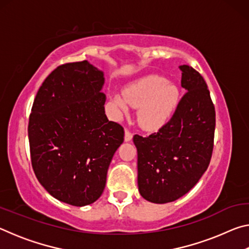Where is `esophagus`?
<instances>
[{
	"label": "esophagus",
	"instance_id": "1",
	"mask_svg": "<svg viewBox=\"0 0 249 249\" xmlns=\"http://www.w3.org/2000/svg\"><path fill=\"white\" fill-rule=\"evenodd\" d=\"M124 138H125V142H130V141H132V138H133V134L130 133L128 129H126L125 130V137Z\"/></svg>",
	"mask_w": 249,
	"mask_h": 249
}]
</instances>
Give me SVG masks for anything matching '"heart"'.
<instances>
[{
	"label": "heart",
	"mask_w": 249,
	"mask_h": 249,
	"mask_svg": "<svg viewBox=\"0 0 249 249\" xmlns=\"http://www.w3.org/2000/svg\"><path fill=\"white\" fill-rule=\"evenodd\" d=\"M179 90L175 84L159 75H148L128 86L124 98L113 96L120 113H127L129 104L138 107L137 121L142 128L158 129L167 123L179 102Z\"/></svg>",
	"instance_id": "1"
}]
</instances>
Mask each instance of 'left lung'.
<instances>
[{
    "instance_id": "8db88e82",
    "label": "left lung",
    "mask_w": 249,
    "mask_h": 249,
    "mask_svg": "<svg viewBox=\"0 0 249 249\" xmlns=\"http://www.w3.org/2000/svg\"><path fill=\"white\" fill-rule=\"evenodd\" d=\"M182 71L187 91L175 114L158 132L135 135L138 191L153 203H168L188 193L208 169L213 151L215 108L208 86L192 67Z\"/></svg>"
}]
</instances>
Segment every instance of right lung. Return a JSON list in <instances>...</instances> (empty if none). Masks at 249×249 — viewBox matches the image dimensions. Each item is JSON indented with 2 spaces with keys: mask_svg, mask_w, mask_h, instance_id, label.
Here are the masks:
<instances>
[{
  "mask_svg": "<svg viewBox=\"0 0 249 249\" xmlns=\"http://www.w3.org/2000/svg\"><path fill=\"white\" fill-rule=\"evenodd\" d=\"M103 71L87 60L59 66L32 107L28 140L34 172L50 196L84 206L103 193L124 128L104 111Z\"/></svg>",
  "mask_w": 249,
  "mask_h": 249,
  "instance_id": "obj_1",
  "label": "right lung"
}]
</instances>
